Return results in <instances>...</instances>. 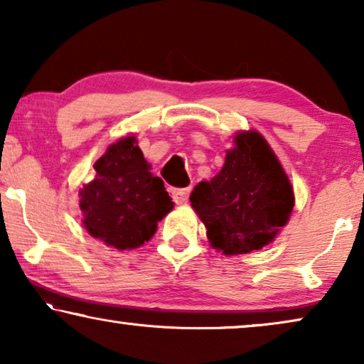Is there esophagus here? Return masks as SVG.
Listing matches in <instances>:
<instances>
[{"instance_id":"34e87169","label":"esophagus","mask_w":364,"mask_h":364,"mask_svg":"<svg viewBox=\"0 0 364 364\" xmlns=\"http://www.w3.org/2000/svg\"><path fill=\"white\" fill-rule=\"evenodd\" d=\"M188 195H191V187L173 188L172 191V198L176 203H186L188 200Z\"/></svg>"}]
</instances>
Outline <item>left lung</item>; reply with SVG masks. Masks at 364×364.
Segmentation results:
<instances>
[{"label":"left lung","mask_w":364,"mask_h":364,"mask_svg":"<svg viewBox=\"0 0 364 364\" xmlns=\"http://www.w3.org/2000/svg\"><path fill=\"white\" fill-rule=\"evenodd\" d=\"M225 164L191 195L210 245L226 256L247 255L274 241L294 208V191L271 146L256 131H241Z\"/></svg>","instance_id":"obj_1"}]
</instances>
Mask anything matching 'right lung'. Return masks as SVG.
<instances>
[{"label":"right lung","instance_id":"1","mask_svg":"<svg viewBox=\"0 0 364 364\" xmlns=\"http://www.w3.org/2000/svg\"><path fill=\"white\" fill-rule=\"evenodd\" d=\"M149 169L134 136L121 138L95 162L97 176L80 191L82 223L90 236L121 251L152 238L173 202Z\"/></svg>","mask_w":364,"mask_h":364}]
</instances>
